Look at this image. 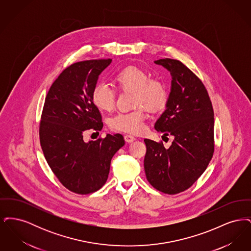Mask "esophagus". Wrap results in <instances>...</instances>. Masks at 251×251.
Returning a JSON list of instances; mask_svg holds the SVG:
<instances>
[{
	"mask_svg": "<svg viewBox=\"0 0 251 251\" xmlns=\"http://www.w3.org/2000/svg\"><path fill=\"white\" fill-rule=\"evenodd\" d=\"M124 139H125L126 142L131 143V142H133V141L135 140V137L132 136V135H130V134H126V135L124 136Z\"/></svg>",
	"mask_w": 251,
	"mask_h": 251,
	"instance_id": "obj_1",
	"label": "esophagus"
}]
</instances>
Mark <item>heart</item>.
Wrapping results in <instances>:
<instances>
[{
    "mask_svg": "<svg viewBox=\"0 0 251 251\" xmlns=\"http://www.w3.org/2000/svg\"><path fill=\"white\" fill-rule=\"evenodd\" d=\"M114 84L120 91H132L131 112H121L111 118L109 126L112 130L127 133H139L144 130L146 108L157 112L166 107L168 91L166 84L151 77V74L138 67L129 66L117 72L113 78ZM91 100L100 111L110 112L116 104V96L107 84L99 83L91 91Z\"/></svg>",
    "mask_w": 251,
    "mask_h": 251,
    "instance_id": "1",
    "label": "heart"
}]
</instances>
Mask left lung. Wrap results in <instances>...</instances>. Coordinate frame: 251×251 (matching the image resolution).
I'll use <instances>...</instances> for the list:
<instances>
[{
  "label": "left lung",
  "instance_id": "1",
  "mask_svg": "<svg viewBox=\"0 0 251 251\" xmlns=\"http://www.w3.org/2000/svg\"><path fill=\"white\" fill-rule=\"evenodd\" d=\"M170 72L167 109L156 121V131L173 135L171 146L145 139L144 168L149 182L160 192L175 195L199 179L215 150L214 110L201 80L179 60L154 61Z\"/></svg>",
  "mask_w": 251,
  "mask_h": 251
}]
</instances>
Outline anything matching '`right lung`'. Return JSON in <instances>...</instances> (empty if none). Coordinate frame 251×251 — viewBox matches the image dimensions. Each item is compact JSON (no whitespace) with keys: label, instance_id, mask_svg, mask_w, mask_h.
<instances>
[{"label":"right lung","instance_id":"add662e5","mask_svg":"<svg viewBox=\"0 0 251 251\" xmlns=\"http://www.w3.org/2000/svg\"><path fill=\"white\" fill-rule=\"evenodd\" d=\"M111 62L86 60L66 68L50 87L41 115L39 139L45 159L60 182L80 195L104 185L111 160L125 144L120 133L84 141L87 130L99 132L102 129L91 91Z\"/></svg>","mask_w":251,"mask_h":251}]
</instances>
